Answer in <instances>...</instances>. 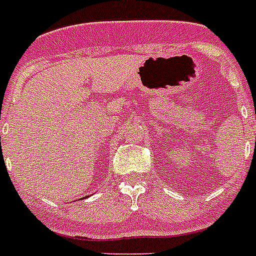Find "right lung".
I'll return each instance as SVG.
<instances>
[{"instance_id": "obj_1", "label": "right lung", "mask_w": 256, "mask_h": 256, "mask_svg": "<svg viewBox=\"0 0 256 256\" xmlns=\"http://www.w3.org/2000/svg\"><path fill=\"white\" fill-rule=\"evenodd\" d=\"M82 198H84V197H82Z\"/></svg>"}]
</instances>
